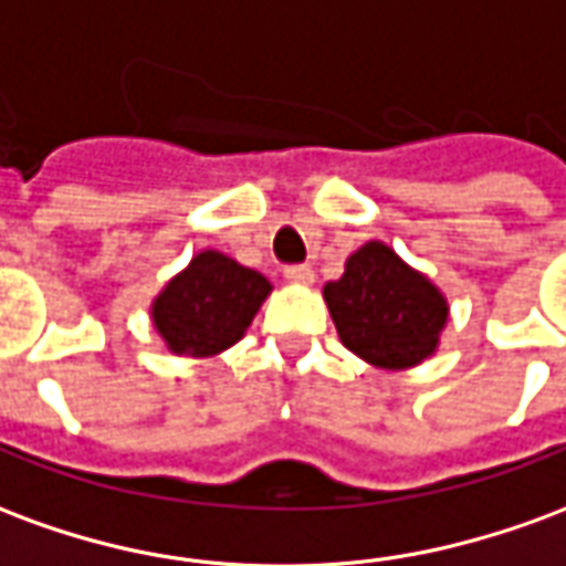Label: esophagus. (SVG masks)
<instances>
[{
	"instance_id": "1",
	"label": "esophagus",
	"mask_w": 566,
	"mask_h": 566,
	"mask_svg": "<svg viewBox=\"0 0 566 566\" xmlns=\"http://www.w3.org/2000/svg\"><path fill=\"white\" fill-rule=\"evenodd\" d=\"M284 279L291 284H312L315 282V272H312V266H284Z\"/></svg>"
}]
</instances>
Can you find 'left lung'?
Masks as SVG:
<instances>
[{"mask_svg": "<svg viewBox=\"0 0 566 566\" xmlns=\"http://www.w3.org/2000/svg\"><path fill=\"white\" fill-rule=\"evenodd\" d=\"M324 300L345 348L379 369L418 367L437 352L449 321L437 284L385 242L357 248L343 279L324 284Z\"/></svg>", "mask_w": 566, "mask_h": 566, "instance_id": "1", "label": "left lung"}]
</instances>
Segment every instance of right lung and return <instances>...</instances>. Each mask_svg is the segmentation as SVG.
Wrapping results in <instances>:
<instances>
[{"mask_svg":"<svg viewBox=\"0 0 566 566\" xmlns=\"http://www.w3.org/2000/svg\"><path fill=\"white\" fill-rule=\"evenodd\" d=\"M272 284L221 251H199L150 306L154 327L172 355L211 357L245 336Z\"/></svg>","mask_w":566,"mask_h":566,"instance_id":"1","label":"right lung"}]
</instances>
